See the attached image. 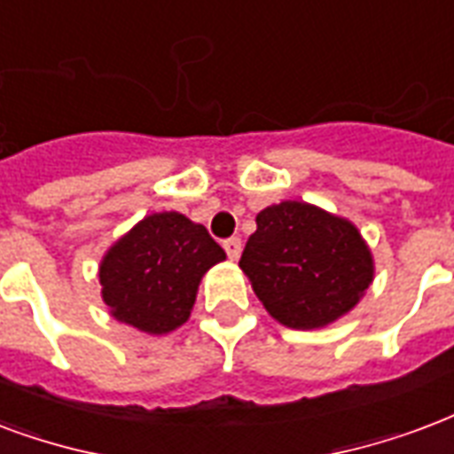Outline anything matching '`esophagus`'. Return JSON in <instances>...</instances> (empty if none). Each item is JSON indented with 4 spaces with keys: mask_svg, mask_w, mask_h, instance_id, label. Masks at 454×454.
Masks as SVG:
<instances>
[{
    "mask_svg": "<svg viewBox=\"0 0 454 454\" xmlns=\"http://www.w3.org/2000/svg\"><path fill=\"white\" fill-rule=\"evenodd\" d=\"M223 250L231 259H238L242 252V240L240 238H228V240H223Z\"/></svg>",
    "mask_w": 454,
    "mask_h": 454,
    "instance_id": "esophagus-1",
    "label": "esophagus"
}]
</instances>
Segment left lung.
<instances>
[{"instance_id": "1", "label": "left lung", "mask_w": 454, "mask_h": 454, "mask_svg": "<svg viewBox=\"0 0 454 454\" xmlns=\"http://www.w3.org/2000/svg\"><path fill=\"white\" fill-rule=\"evenodd\" d=\"M240 269L266 311L290 328L326 326L359 302L373 278L357 228L304 202L257 214Z\"/></svg>"}]
</instances>
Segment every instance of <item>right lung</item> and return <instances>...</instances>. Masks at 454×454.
I'll use <instances>...</instances> for the list:
<instances>
[{"mask_svg":"<svg viewBox=\"0 0 454 454\" xmlns=\"http://www.w3.org/2000/svg\"><path fill=\"white\" fill-rule=\"evenodd\" d=\"M221 259L226 252L204 226L178 212L152 214L106 252L104 302L145 333H168L188 321L197 286Z\"/></svg>","mask_w":454,"mask_h":454,"instance_id":"obj_1","label":"right lung"}]
</instances>
